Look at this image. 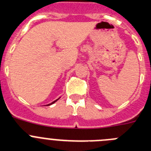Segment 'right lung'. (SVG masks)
<instances>
[{
  "label": "right lung",
  "mask_w": 151,
  "mask_h": 151,
  "mask_svg": "<svg viewBox=\"0 0 151 151\" xmlns=\"http://www.w3.org/2000/svg\"><path fill=\"white\" fill-rule=\"evenodd\" d=\"M58 101V99H57V100H56V101H54V102H52V103H51V104H47V105H48V106H49V105H51V104H54V103H55V102H56V101Z\"/></svg>",
  "instance_id": "add662e5"
}]
</instances>
